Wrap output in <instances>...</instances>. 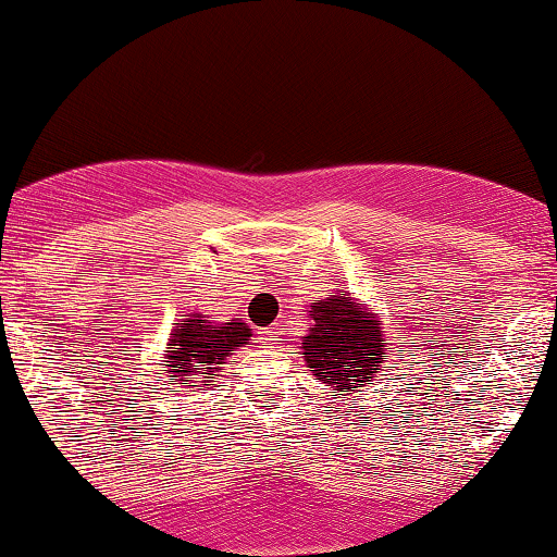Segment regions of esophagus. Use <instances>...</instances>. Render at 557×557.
Masks as SVG:
<instances>
[{"instance_id": "1", "label": "esophagus", "mask_w": 557, "mask_h": 557, "mask_svg": "<svg viewBox=\"0 0 557 557\" xmlns=\"http://www.w3.org/2000/svg\"><path fill=\"white\" fill-rule=\"evenodd\" d=\"M258 334H261V339L269 342V345H276V334H278L276 326H265V330H261Z\"/></svg>"}]
</instances>
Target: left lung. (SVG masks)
<instances>
[{
  "label": "left lung",
  "instance_id": "left-lung-1",
  "mask_svg": "<svg viewBox=\"0 0 557 557\" xmlns=\"http://www.w3.org/2000/svg\"><path fill=\"white\" fill-rule=\"evenodd\" d=\"M309 317L311 324L301 339V355L314 377L337 393L362 395L393 349L387 347L377 317L362 309L349 294L317 301Z\"/></svg>",
  "mask_w": 557,
  "mask_h": 557
}]
</instances>
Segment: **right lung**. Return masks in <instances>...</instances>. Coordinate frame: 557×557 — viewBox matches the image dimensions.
Here are the masks:
<instances>
[{"instance_id": "1", "label": "right lung", "mask_w": 557, "mask_h": 557, "mask_svg": "<svg viewBox=\"0 0 557 557\" xmlns=\"http://www.w3.org/2000/svg\"><path fill=\"white\" fill-rule=\"evenodd\" d=\"M250 330L240 319L215 322L205 314H189L172 330L166 345V391L185 393L202 391L215 383L212 375L235 349L248 345Z\"/></svg>"}]
</instances>
